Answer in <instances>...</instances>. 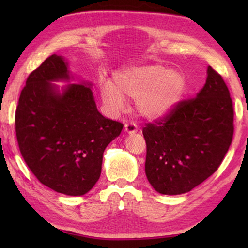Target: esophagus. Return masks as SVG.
I'll use <instances>...</instances> for the list:
<instances>
[{"mask_svg": "<svg viewBox=\"0 0 248 248\" xmlns=\"http://www.w3.org/2000/svg\"><path fill=\"white\" fill-rule=\"evenodd\" d=\"M124 130H125V132L130 133V134L136 133L138 131V125L136 124H133V123L125 124H124Z\"/></svg>", "mask_w": 248, "mask_h": 248, "instance_id": "obj_1", "label": "esophagus"}]
</instances>
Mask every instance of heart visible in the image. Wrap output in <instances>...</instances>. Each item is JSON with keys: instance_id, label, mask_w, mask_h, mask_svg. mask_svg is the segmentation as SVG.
Segmentation results:
<instances>
[{"instance_id": "heart-1", "label": "heart", "mask_w": 248, "mask_h": 248, "mask_svg": "<svg viewBox=\"0 0 248 248\" xmlns=\"http://www.w3.org/2000/svg\"><path fill=\"white\" fill-rule=\"evenodd\" d=\"M114 82L100 84V94L106 106L118 112L127 98L137 99V109L148 119L169 115L182 99L186 81L184 75L162 65L131 66L114 75Z\"/></svg>"}]
</instances>
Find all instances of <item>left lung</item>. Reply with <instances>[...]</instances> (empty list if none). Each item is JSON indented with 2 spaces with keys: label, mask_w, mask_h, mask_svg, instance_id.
Listing matches in <instances>:
<instances>
[{
  "label": "left lung",
  "mask_w": 248,
  "mask_h": 248,
  "mask_svg": "<svg viewBox=\"0 0 248 248\" xmlns=\"http://www.w3.org/2000/svg\"><path fill=\"white\" fill-rule=\"evenodd\" d=\"M232 98L221 75L208 68L204 86L169 115L146 124L145 174L159 194L180 195L219 169L232 143Z\"/></svg>",
  "instance_id": "1"
}]
</instances>
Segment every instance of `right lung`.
Here are the masks:
<instances>
[{
	"label": "right lung",
	"mask_w": 248,
	"mask_h": 248,
	"mask_svg": "<svg viewBox=\"0 0 248 248\" xmlns=\"http://www.w3.org/2000/svg\"><path fill=\"white\" fill-rule=\"evenodd\" d=\"M71 78L57 54L33 70L19 96L15 131L20 154L41 184L82 196L98 180L104 151L124 124L97 110L91 84H69L59 93L51 83Z\"/></svg>",
	"instance_id": "1"
}]
</instances>
